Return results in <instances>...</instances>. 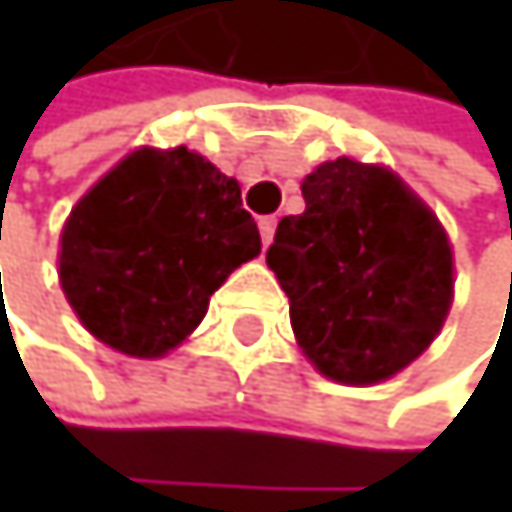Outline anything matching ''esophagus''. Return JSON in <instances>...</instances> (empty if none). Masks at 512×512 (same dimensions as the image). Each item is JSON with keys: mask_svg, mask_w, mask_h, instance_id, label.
I'll return each mask as SVG.
<instances>
[{"mask_svg": "<svg viewBox=\"0 0 512 512\" xmlns=\"http://www.w3.org/2000/svg\"><path fill=\"white\" fill-rule=\"evenodd\" d=\"M261 242L264 245H270L273 242V233H276V218H273V214H270V218H261Z\"/></svg>", "mask_w": 512, "mask_h": 512, "instance_id": "34e87169", "label": "esophagus"}]
</instances>
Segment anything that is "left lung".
Instances as JSON below:
<instances>
[{
    "label": "left lung",
    "mask_w": 512,
    "mask_h": 512,
    "mask_svg": "<svg viewBox=\"0 0 512 512\" xmlns=\"http://www.w3.org/2000/svg\"><path fill=\"white\" fill-rule=\"evenodd\" d=\"M304 214L267 251L294 338L325 378L378 384L418 359L451 307V245L393 171L347 156L304 178Z\"/></svg>",
    "instance_id": "left-lung-1"
}]
</instances>
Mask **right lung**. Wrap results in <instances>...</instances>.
I'll return each instance as SVG.
<instances>
[{"label": "right lung", "mask_w": 512, "mask_h": 512, "mask_svg": "<svg viewBox=\"0 0 512 512\" xmlns=\"http://www.w3.org/2000/svg\"><path fill=\"white\" fill-rule=\"evenodd\" d=\"M254 254L261 233L233 178L187 147H144L73 208L61 285L97 341L150 359L187 338Z\"/></svg>", "instance_id": "1"}]
</instances>
